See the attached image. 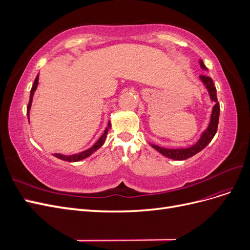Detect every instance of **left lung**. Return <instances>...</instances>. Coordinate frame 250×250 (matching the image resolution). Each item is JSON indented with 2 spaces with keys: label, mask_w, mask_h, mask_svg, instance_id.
<instances>
[{
  "label": "left lung",
  "mask_w": 250,
  "mask_h": 250,
  "mask_svg": "<svg viewBox=\"0 0 250 250\" xmlns=\"http://www.w3.org/2000/svg\"><path fill=\"white\" fill-rule=\"evenodd\" d=\"M200 66L203 70H208L207 66L204 65L202 60L199 62ZM200 79L203 82V84L206 85V87L208 90V94L211 101H214L216 104L213 107V111H211V116H210V122L208 124V129L202 133L200 137L199 141L195 144V145L188 147V148H183V149H167V148H163L156 145H151L155 150H157L158 152L163 154L166 157H169L171 160H175V161H184L187 160L188 157H192L193 155L197 154L198 152L206 148L208 143L213 140L214 135L217 132V128H218V122H219V113H220V105H219V102L217 100V90L214 85L213 79L208 76H206V75H200Z\"/></svg>",
  "instance_id": "8db88e82"
}]
</instances>
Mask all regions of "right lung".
Masks as SVG:
<instances>
[{
    "mask_svg": "<svg viewBox=\"0 0 250 250\" xmlns=\"http://www.w3.org/2000/svg\"><path fill=\"white\" fill-rule=\"evenodd\" d=\"M37 84H39V75H37L35 80H34V83L32 85V88H31V92H30V100H29V103H28V107H27V115H28V118H29V110H30V107H31V104H32V99H33V95H34V92L35 89L37 87ZM110 127V123H108V127L105 129L104 133L101 135V138L98 140L95 145L93 147H90L89 149L83 151V152H80L78 154H73V155H62V154H59V153H56L55 156L60 158V160L62 161H65V162H79L81 160H84V158L88 157L90 154H93L95 151H97L98 149H99L100 147H102V145L105 142V139H106V134L108 132V128Z\"/></svg>",
    "mask_w": 250,
    "mask_h": 250,
    "instance_id": "1",
    "label": "right lung"
}]
</instances>
